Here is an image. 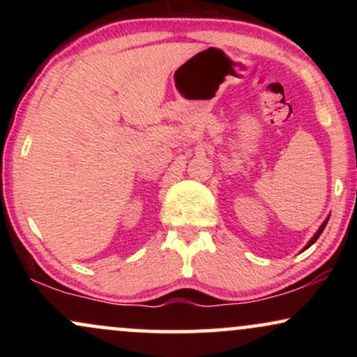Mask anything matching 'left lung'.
Returning a JSON list of instances; mask_svg holds the SVG:
<instances>
[{
	"mask_svg": "<svg viewBox=\"0 0 357 357\" xmlns=\"http://www.w3.org/2000/svg\"><path fill=\"white\" fill-rule=\"evenodd\" d=\"M327 221H329V218H327L326 221H324V223L321 225V228H319V230H317V231H315V235L312 236V238H310V241H309V243H307V245H305V248H304V250H307V248H309V247H310V245H312V243H315V241H317V238H319V236H321V233L324 231V228H326Z\"/></svg>",
	"mask_w": 357,
	"mask_h": 357,
	"instance_id": "1",
	"label": "left lung"
}]
</instances>
